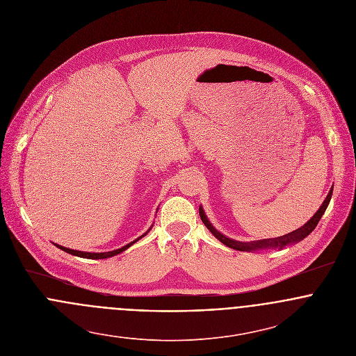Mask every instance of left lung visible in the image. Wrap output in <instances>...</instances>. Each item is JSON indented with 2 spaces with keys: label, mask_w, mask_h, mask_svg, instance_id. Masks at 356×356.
Masks as SVG:
<instances>
[{
  "label": "left lung",
  "mask_w": 356,
  "mask_h": 356,
  "mask_svg": "<svg viewBox=\"0 0 356 356\" xmlns=\"http://www.w3.org/2000/svg\"><path fill=\"white\" fill-rule=\"evenodd\" d=\"M332 193H333V188L330 189L329 195L326 196L325 202L322 203V205L319 207V209L315 212V215L305 223V226L285 234V236H281V237H277V238H267V240H259V241H252V243H241V241H234V240H230L227 238L226 236L220 234L218 230L213 229V226L209 223V220L207 219L205 213H204L203 208L200 207L199 208V213H200V218L203 220L204 225L207 226V229L220 241L223 243L226 247L229 248H233V250H237V251H254V250H264V248H284L289 244H293V243H299L300 240H303L305 237H307L318 225L319 219L322 218V215L325 213L327 205L330 203V199H332Z\"/></svg>",
  "instance_id": "left-lung-1"
}]
</instances>
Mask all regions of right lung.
Wrapping results in <instances>:
<instances>
[{"mask_svg":"<svg viewBox=\"0 0 356 356\" xmlns=\"http://www.w3.org/2000/svg\"><path fill=\"white\" fill-rule=\"evenodd\" d=\"M148 233V232H147ZM145 233V234H147ZM145 234H143L140 238H143ZM140 238H137V240H134L133 243H130V244H127V245H124V247H122V248H119V250H115V251H111V252H100V254H92V252H81V251H74V250H70V248H65V247H61V245H57L56 244V247L57 248H60L61 251H64V252H67V254H75V256H79V257H85V259H106V257H111V256H115V254H120V252H123V251H126L129 247H131L134 243H137Z\"/></svg>","mask_w":356,"mask_h":356,"instance_id":"add662e5","label":"right lung"}]
</instances>
